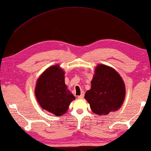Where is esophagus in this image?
<instances>
[{
	"instance_id": "1",
	"label": "esophagus",
	"mask_w": 151,
	"mask_h": 151,
	"mask_svg": "<svg viewBox=\"0 0 151 151\" xmlns=\"http://www.w3.org/2000/svg\"><path fill=\"white\" fill-rule=\"evenodd\" d=\"M84 92H82L81 95V96H78V98H79V99H81V98H84Z\"/></svg>"
}]
</instances>
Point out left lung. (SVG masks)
Here are the masks:
<instances>
[{
  "label": "left lung",
  "mask_w": 151,
  "mask_h": 151,
  "mask_svg": "<svg viewBox=\"0 0 151 151\" xmlns=\"http://www.w3.org/2000/svg\"><path fill=\"white\" fill-rule=\"evenodd\" d=\"M91 82V89L85 94L92 111L98 115L108 114L118 109L125 95V84L121 76L113 68L98 65Z\"/></svg>",
  "instance_id": "8db88e82"
}]
</instances>
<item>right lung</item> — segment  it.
Returning a JSON list of instances; mask_svg holds the SVG:
<instances>
[{
  "label": "right lung",
  "mask_w": 151,
  "mask_h": 151,
  "mask_svg": "<svg viewBox=\"0 0 151 151\" xmlns=\"http://www.w3.org/2000/svg\"><path fill=\"white\" fill-rule=\"evenodd\" d=\"M65 73L58 65L48 68L40 76L35 94L43 109L57 116L66 113L75 97L65 84Z\"/></svg>",
  "instance_id": "right-lung-1"
}]
</instances>
